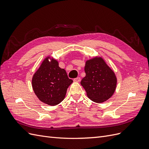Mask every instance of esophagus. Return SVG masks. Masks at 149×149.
Here are the masks:
<instances>
[{
  "instance_id": "1",
  "label": "esophagus",
  "mask_w": 149,
  "mask_h": 149,
  "mask_svg": "<svg viewBox=\"0 0 149 149\" xmlns=\"http://www.w3.org/2000/svg\"><path fill=\"white\" fill-rule=\"evenodd\" d=\"M81 81V78L79 77H77L74 79V82H79Z\"/></svg>"
}]
</instances>
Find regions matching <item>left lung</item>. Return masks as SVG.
I'll use <instances>...</instances> for the list:
<instances>
[{
  "mask_svg": "<svg viewBox=\"0 0 149 149\" xmlns=\"http://www.w3.org/2000/svg\"><path fill=\"white\" fill-rule=\"evenodd\" d=\"M86 73L81 84L91 101L102 103L115 92L117 78L114 72L101 57H95L86 62Z\"/></svg>",
  "mask_w": 149,
  "mask_h": 149,
  "instance_id": "left-lung-1",
  "label": "left lung"
}]
</instances>
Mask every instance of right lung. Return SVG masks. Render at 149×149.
Wrapping results in <instances>:
<instances>
[{"instance_id": "add662e5", "label": "right lung", "mask_w": 149, "mask_h": 149, "mask_svg": "<svg viewBox=\"0 0 149 149\" xmlns=\"http://www.w3.org/2000/svg\"><path fill=\"white\" fill-rule=\"evenodd\" d=\"M49 56L43 60L32 78L33 89L42 102L49 106H56L64 100L66 91L73 80L68 77L58 62Z\"/></svg>"}]
</instances>
